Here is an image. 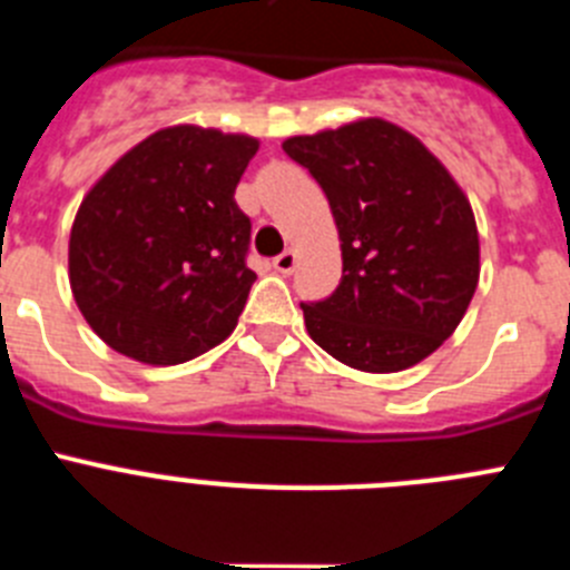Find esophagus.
<instances>
[{
  "label": "esophagus",
  "instance_id": "1",
  "mask_svg": "<svg viewBox=\"0 0 570 570\" xmlns=\"http://www.w3.org/2000/svg\"><path fill=\"white\" fill-rule=\"evenodd\" d=\"M274 268L279 271V274H294V268H296L294 250H282L279 256H274Z\"/></svg>",
  "mask_w": 570,
  "mask_h": 570
}]
</instances>
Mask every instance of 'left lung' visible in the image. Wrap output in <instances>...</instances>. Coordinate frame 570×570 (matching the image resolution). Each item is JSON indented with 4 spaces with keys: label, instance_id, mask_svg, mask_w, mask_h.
<instances>
[{
    "label": "left lung",
    "instance_id": "1",
    "mask_svg": "<svg viewBox=\"0 0 570 570\" xmlns=\"http://www.w3.org/2000/svg\"><path fill=\"white\" fill-rule=\"evenodd\" d=\"M282 150L325 190L342 242L336 291L302 302L311 340L367 374L434 354L480 282V236L454 176L385 119L291 136Z\"/></svg>",
    "mask_w": 570,
    "mask_h": 570
}]
</instances>
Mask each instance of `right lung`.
Masks as SVG:
<instances>
[{
    "instance_id": "obj_1",
    "label": "right lung",
    "mask_w": 570,
    "mask_h": 570,
    "mask_svg": "<svg viewBox=\"0 0 570 570\" xmlns=\"http://www.w3.org/2000/svg\"><path fill=\"white\" fill-rule=\"evenodd\" d=\"M256 150L250 136L176 125L88 190L70 230V291L114 351L179 365L236 328L256 274L234 190Z\"/></svg>"
}]
</instances>
